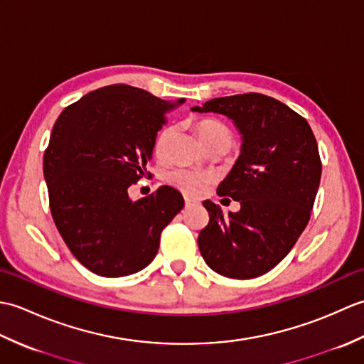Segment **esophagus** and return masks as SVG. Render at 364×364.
<instances>
[{"label": "esophagus", "instance_id": "34e87169", "mask_svg": "<svg viewBox=\"0 0 364 364\" xmlns=\"http://www.w3.org/2000/svg\"><path fill=\"white\" fill-rule=\"evenodd\" d=\"M196 202L192 198H189V197H184V205H186V208H189V206H192L194 205Z\"/></svg>", "mask_w": 364, "mask_h": 364}]
</instances>
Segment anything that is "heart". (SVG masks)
<instances>
[{"label":"heart","mask_w":364,"mask_h":364,"mask_svg":"<svg viewBox=\"0 0 364 364\" xmlns=\"http://www.w3.org/2000/svg\"><path fill=\"white\" fill-rule=\"evenodd\" d=\"M168 134L170 133L167 129L162 131L159 137L156 139V144H154V153H156V156L159 158L164 156ZM197 134L203 144L215 137H222V136L231 137L230 131L223 125H220V123H215V122L200 123L197 127ZM167 181L172 184L173 188L184 192V194L200 196L203 192L206 184L211 181V176L194 172V170H189V168H175V170H170L167 173Z\"/></svg>","instance_id":"b5f03b06"}]
</instances>
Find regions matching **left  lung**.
I'll return each mask as SVG.
<instances>
[{"mask_svg": "<svg viewBox=\"0 0 364 364\" xmlns=\"http://www.w3.org/2000/svg\"><path fill=\"white\" fill-rule=\"evenodd\" d=\"M191 111L225 115L242 141L218 188L241 210L223 215L205 200L210 222L198 235L200 253L223 277H259L291 252L310 220L322 172L313 131L289 106L261 94L213 98Z\"/></svg>", "mask_w": 364, "mask_h": 364, "instance_id": "obj_1", "label": "left lung"}]
</instances>
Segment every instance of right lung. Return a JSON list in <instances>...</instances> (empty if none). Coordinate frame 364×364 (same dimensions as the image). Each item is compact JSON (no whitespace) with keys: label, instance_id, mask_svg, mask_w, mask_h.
I'll list each match as a JSON object with an SVG mask.
<instances>
[{"label":"right lung","instance_id":"1","mask_svg":"<svg viewBox=\"0 0 364 364\" xmlns=\"http://www.w3.org/2000/svg\"><path fill=\"white\" fill-rule=\"evenodd\" d=\"M167 102L144 89L114 84L63 111L43 156L50 210L64 242L84 267L125 277L156 257L161 231L183 210V196L161 186L133 200L131 184L146 173Z\"/></svg>","mask_w":364,"mask_h":364}]
</instances>
